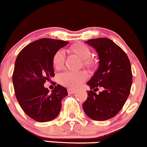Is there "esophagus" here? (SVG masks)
<instances>
[{"mask_svg":"<svg viewBox=\"0 0 147 147\" xmlns=\"http://www.w3.org/2000/svg\"><path fill=\"white\" fill-rule=\"evenodd\" d=\"M76 91L74 90H71V89H68V93L69 94H74Z\"/></svg>","mask_w":147,"mask_h":147,"instance_id":"34e87169","label":"esophagus"}]
</instances>
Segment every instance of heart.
I'll use <instances>...</instances> for the list:
<instances>
[{"label":"heart","mask_w":147,"mask_h":147,"mask_svg":"<svg viewBox=\"0 0 147 147\" xmlns=\"http://www.w3.org/2000/svg\"><path fill=\"white\" fill-rule=\"evenodd\" d=\"M67 53L74 55L81 59L82 64L84 67L88 69H92L95 66V62L91 57L90 48L83 42H76L67 49ZM64 53L57 51L53 57V66L56 70H61L64 65ZM86 74L84 72H64L59 76V82L61 85L67 88L75 89L86 80Z\"/></svg>","instance_id":"1"}]
</instances>
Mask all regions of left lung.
Masks as SVG:
<instances>
[{
  "instance_id": "1",
  "label": "left lung",
  "mask_w": 147,
  "mask_h": 147,
  "mask_svg": "<svg viewBox=\"0 0 147 147\" xmlns=\"http://www.w3.org/2000/svg\"><path fill=\"white\" fill-rule=\"evenodd\" d=\"M86 43L97 50L99 66L87 83L91 90L87 92L83 109L89 118L106 121L117 115L130 94L132 83L130 62L123 50L107 38L90 39ZM99 87L103 90L97 94Z\"/></svg>"
}]
</instances>
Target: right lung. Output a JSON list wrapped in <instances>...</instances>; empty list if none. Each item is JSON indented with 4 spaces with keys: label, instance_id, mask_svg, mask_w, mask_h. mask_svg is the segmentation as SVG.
Instances as JSON below:
<instances>
[{
    "label": "right lung",
    "instance_id": "right-lung-1",
    "mask_svg": "<svg viewBox=\"0 0 147 147\" xmlns=\"http://www.w3.org/2000/svg\"><path fill=\"white\" fill-rule=\"evenodd\" d=\"M68 41L41 38L31 42L20 51L12 74L15 96L27 116L38 122L55 119L61 109L67 88L57 85L49 92L44 83L55 76L53 57Z\"/></svg>",
    "mask_w": 147,
    "mask_h": 147
}]
</instances>
